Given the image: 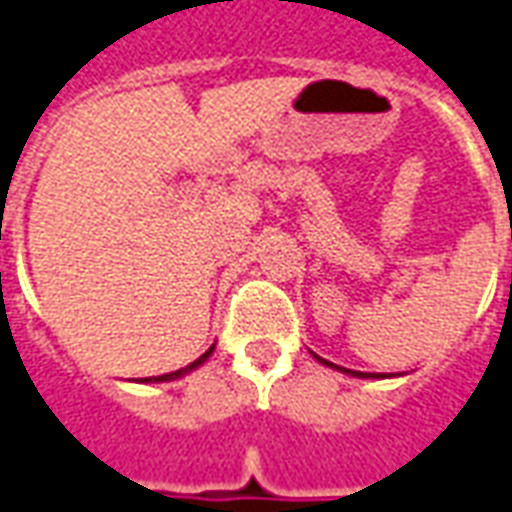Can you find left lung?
Masks as SVG:
<instances>
[{"label":"left lung","mask_w":512,"mask_h":512,"mask_svg":"<svg viewBox=\"0 0 512 512\" xmlns=\"http://www.w3.org/2000/svg\"><path fill=\"white\" fill-rule=\"evenodd\" d=\"M316 361H322L325 367H333V370H339V373H347V375H353V378H392V375H384V373H358V370H344V367H339V364H330L328 358H322V356H316Z\"/></svg>","instance_id":"obj_1"}]
</instances>
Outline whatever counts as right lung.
Returning <instances> with one entry per match:
<instances>
[{
  "label": "right lung",
  "mask_w": 512,
  "mask_h": 512,
  "mask_svg": "<svg viewBox=\"0 0 512 512\" xmlns=\"http://www.w3.org/2000/svg\"><path fill=\"white\" fill-rule=\"evenodd\" d=\"M212 350H215V344H212L210 350L204 353V356H198L193 364H187V367H182V370H176V373H168V375H159V378H142V384H159V381H176V378H182V375L193 373V370H198L207 358L212 356Z\"/></svg>",
  "instance_id": "obj_1"
}]
</instances>
